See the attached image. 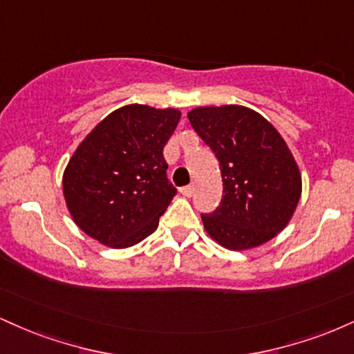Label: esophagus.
I'll return each instance as SVG.
<instances>
[{
  "label": "esophagus",
  "mask_w": 354,
  "mask_h": 354,
  "mask_svg": "<svg viewBox=\"0 0 354 354\" xmlns=\"http://www.w3.org/2000/svg\"><path fill=\"white\" fill-rule=\"evenodd\" d=\"M193 193H194V186H193V185L183 186V188H181V194H183V196L189 198V196H193Z\"/></svg>",
  "instance_id": "1"
}]
</instances>
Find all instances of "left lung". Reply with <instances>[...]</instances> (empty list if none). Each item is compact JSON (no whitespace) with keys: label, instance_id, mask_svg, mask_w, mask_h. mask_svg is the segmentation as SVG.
Instances as JSON below:
<instances>
[{"label":"left lung","instance_id":"8db88e82","mask_svg":"<svg viewBox=\"0 0 354 354\" xmlns=\"http://www.w3.org/2000/svg\"><path fill=\"white\" fill-rule=\"evenodd\" d=\"M188 120L218 158L223 178L221 203L201 214L206 233L234 251L270 241L290 223L301 196V174L281 135L239 104L194 108Z\"/></svg>","mask_w":354,"mask_h":354}]
</instances>
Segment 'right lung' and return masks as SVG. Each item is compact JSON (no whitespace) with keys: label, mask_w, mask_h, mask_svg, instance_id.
<instances>
[{"label":"right lung","mask_w":354,"mask_h":354,"mask_svg":"<svg viewBox=\"0 0 354 354\" xmlns=\"http://www.w3.org/2000/svg\"><path fill=\"white\" fill-rule=\"evenodd\" d=\"M181 113L128 104L109 113L73 153L63 194L73 221L101 245L128 248L158 228L176 188L163 148Z\"/></svg>","instance_id":"1"}]
</instances>
